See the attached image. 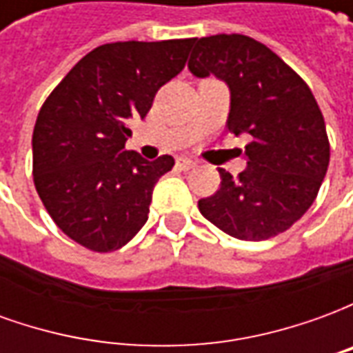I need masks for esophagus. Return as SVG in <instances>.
I'll return each instance as SVG.
<instances>
[{
  "mask_svg": "<svg viewBox=\"0 0 353 353\" xmlns=\"http://www.w3.org/2000/svg\"><path fill=\"white\" fill-rule=\"evenodd\" d=\"M176 166L181 170V172H187V170L194 168V166H196V162L191 161V159H187V157H179V159L176 161Z\"/></svg>",
  "mask_w": 353,
  "mask_h": 353,
  "instance_id": "1",
  "label": "esophagus"
}]
</instances>
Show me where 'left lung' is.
Instances as JSON below:
<instances>
[{
	"mask_svg": "<svg viewBox=\"0 0 353 353\" xmlns=\"http://www.w3.org/2000/svg\"><path fill=\"white\" fill-rule=\"evenodd\" d=\"M189 72L215 75L230 90L227 126L245 134L248 168H219V191L199 200L200 214L238 240H268L299 221L318 196L329 166V139L318 101L278 54L248 35L192 41Z\"/></svg>",
	"mask_w": 353,
	"mask_h": 353,
	"instance_id": "1",
	"label": "left lung"
}]
</instances>
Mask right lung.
Returning <instances> with one entry per match:
<instances>
[{
	"instance_id": "1",
	"label": "right lung",
	"mask_w": 353,
	"mask_h": 353,
	"mask_svg": "<svg viewBox=\"0 0 353 353\" xmlns=\"http://www.w3.org/2000/svg\"><path fill=\"white\" fill-rule=\"evenodd\" d=\"M192 39L101 45L73 65L43 103L32 138L34 183L58 229L92 252L128 244L145 225L170 154L124 151L132 119L183 70Z\"/></svg>"
}]
</instances>
